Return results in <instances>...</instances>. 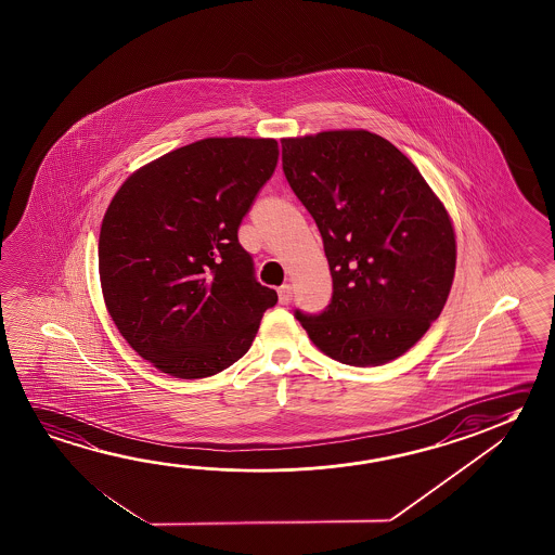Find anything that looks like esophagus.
Wrapping results in <instances>:
<instances>
[{"mask_svg": "<svg viewBox=\"0 0 555 555\" xmlns=\"http://www.w3.org/2000/svg\"><path fill=\"white\" fill-rule=\"evenodd\" d=\"M292 300V286L291 284H284L279 288V301H281L282 306H288Z\"/></svg>", "mask_w": 555, "mask_h": 555, "instance_id": "1", "label": "esophagus"}]
</instances>
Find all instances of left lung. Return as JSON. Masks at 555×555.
<instances>
[{
  "label": "left lung",
  "mask_w": 555,
  "mask_h": 555,
  "mask_svg": "<svg viewBox=\"0 0 555 555\" xmlns=\"http://www.w3.org/2000/svg\"><path fill=\"white\" fill-rule=\"evenodd\" d=\"M281 143L282 170L318 224L333 276L327 308L294 315L336 362L387 364L446 306L456 263L446 207L397 146L364 129Z\"/></svg>",
  "instance_id": "obj_1"
}]
</instances>
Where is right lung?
Segmentation results:
<instances>
[{
  "label": "right lung",
  "mask_w": 555,
  "mask_h": 555,
  "mask_svg": "<svg viewBox=\"0 0 555 555\" xmlns=\"http://www.w3.org/2000/svg\"><path fill=\"white\" fill-rule=\"evenodd\" d=\"M276 160L274 139L210 137L131 173L109 203L99 240L104 301L160 372L201 379L227 370L279 300L237 242Z\"/></svg>",
  "instance_id": "obj_1"
}]
</instances>
